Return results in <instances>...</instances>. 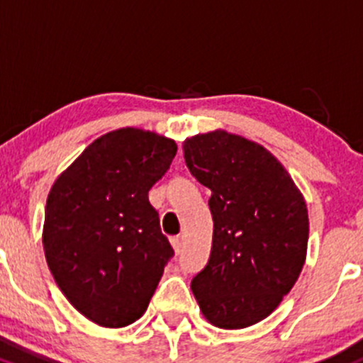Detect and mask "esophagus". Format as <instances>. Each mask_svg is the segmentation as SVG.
I'll return each instance as SVG.
<instances>
[{"label": "esophagus", "instance_id": "1", "mask_svg": "<svg viewBox=\"0 0 363 363\" xmlns=\"http://www.w3.org/2000/svg\"><path fill=\"white\" fill-rule=\"evenodd\" d=\"M170 242L172 246H174L175 253L182 252V246H184V238H182V235H174V238H170Z\"/></svg>", "mask_w": 363, "mask_h": 363}]
</instances>
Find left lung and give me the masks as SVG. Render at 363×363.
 <instances>
[{
    "instance_id": "left-lung-1",
    "label": "left lung",
    "mask_w": 363,
    "mask_h": 363,
    "mask_svg": "<svg viewBox=\"0 0 363 363\" xmlns=\"http://www.w3.org/2000/svg\"><path fill=\"white\" fill-rule=\"evenodd\" d=\"M182 150L193 177L213 193V250L193 279V294L218 328L255 325L289 294L305 264L303 195L269 150L239 135H195Z\"/></svg>"
}]
</instances>
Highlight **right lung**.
<instances>
[{
  "label": "right lung",
  "mask_w": 363,
  "mask_h": 363,
  "mask_svg": "<svg viewBox=\"0 0 363 363\" xmlns=\"http://www.w3.org/2000/svg\"><path fill=\"white\" fill-rule=\"evenodd\" d=\"M174 140L122 128L92 142L56 177L45 202V260L79 314L104 328L143 315L174 248L149 189L170 168Z\"/></svg>",
  "instance_id": "obj_1"
}]
</instances>
